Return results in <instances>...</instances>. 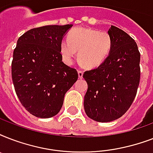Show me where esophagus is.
I'll use <instances>...</instances> for the list:
<instances>
[{"mask_svg": "<svg viewBox=\"0 0 153 153\" xmlns=\"http://www.w3.org/2000/svg\"><path fill=\"white\" fill-rule=\"evenodd\" d=\"M78 74H79V79H82V77H83V71H82L79 70V71H78Z\"/></svg>", "mask_w": 153, "mask_h": 153, "instance_id": "34e87169", "label": "esophagus"}]
</instances>
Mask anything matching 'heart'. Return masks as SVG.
Returning <instances> with one entry per match:
<instances>
[{"label":"heart","instance_id":"1","mask_svg":"<svg viewBox=\"0 0 153 153\" xmlns=\"http://www.w3.org/2000/svg\"><path fill=\"white\" fill-rule=\"evenodd\" d=\"M114 39L107 32H99L88 27H75L68 34L67 39L60 44L62 59L71 65L76 51L81 64L92 69L103 64L111 53Z\"/></svg>","mask_w":153,"mask_h":153}]
</instances>
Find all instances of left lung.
I'll use <instances>...</instances> for the list:
<instances>
[{
	"label": "left lung",
	"mask_w": 153,
	"mask_h": 153,
	"mask_svg": "<svg viewBox=\"0 0 153 153\" xmlns=\"http://www.w3.org/2000/svg\"><path fill=\"white\" fill-rule=\"evenodd\" d=\"M108 33L114 39L109 56L100 67L83 74L88 85L85 112L99 122L114 121L126 114L135 98L140 77V54L135 40L113 25Z\"/></svg>",
	"instance_id": "left-lung-1"
}]
</instances>
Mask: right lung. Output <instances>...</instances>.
<instances>
[{
    "instance_id": "add662e5",
    "label": "right lung",
    "mask_w": 153,
    "mask_h": 153,
    "mask_svg": "<svg viewBox=\"0 0 153 153\" xmlns=\"http://www.w3.org/2000/svg\"><path fill=\"white\" fill-rule=\"evenodd\" d=\"M72 25H47L28 30L13 51L12 78L16 94L30 114L49 118L60 111L65 94L78 72L62 61L60 44Z\"/></svg>"
}]
</instances>
